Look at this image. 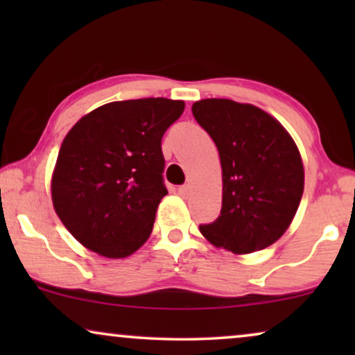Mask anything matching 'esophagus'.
Masks as SVG:
<instances>
[{
  "instance_id": "esophagus-1",
  "label": "esophagus",
  "mask_w": 355,
  "mask_h": 355,
  "mask_svg": "<svg viewBox=\"0 0 355 355\" xmlns=\"http://www.w3.org/2000/svg\"><path fill=\"white\" fill-rule=\"evenodd\" d=\"M191 191H192V189H191V186H189V184H187V186H181L178 189L179 196L184 197V198H187L189 196H191Z\"/></svg>"
}]
</instances>
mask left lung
Returning a JSON list of instances; mask_svg holds the SVG:
<instances>
[{
	"label": "left lung",
	"instance_id": "obj_1",
	"mask_svg": "<svg viewBox=\"0 0 355 355\" xmlns=\"http://www.w3.org/2000/svg\"><path fill=\"white\" fill-rule=\"evenodd\" d=\"M221 162V215L200 226L205 239L236 255L270 247L288 231L304 193V164L294 139L250 103L205 98L192 105Z\"/></svg>",
	"mask_w": 355,
	"mask_h": 355
}]
</instances>
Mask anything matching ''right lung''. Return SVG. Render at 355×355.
<instances>
[{"mask_svg":"<svg viewBox=\"0 0 355 355\" xmlns=\"http://www.w3.org/2000/svg\"><path fill=\"white\" fill-rule=\"evenodd\" d=\"M182 100L111 101L90 111L62 140L51 200L66 230L106 259H125L152 234L168 191L162 137Z\"/></svg>","mask_w":355,"mask_h":355,"instance_id":"right-lung-1","label":"right lung"}]
</instances>
